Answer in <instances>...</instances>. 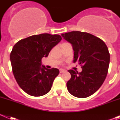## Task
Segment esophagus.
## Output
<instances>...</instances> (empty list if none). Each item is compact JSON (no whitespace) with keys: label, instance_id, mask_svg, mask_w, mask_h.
<instances>
[{"label":"esophagus","instance_id":"obj_1","mask_svg":"<svg viewBox=\"0 0 120 120\" xmlns=\"http://www.w3.org/2000/svg\"><path fill=\"white\" fill-rule=\"evenodd\" d=\"M65 71H66L65 70H64V69H60V70H59V72H60L61 73H64V72H65Z\"/></svg>","mask_w":120,"mask_h":120}]
</instances>
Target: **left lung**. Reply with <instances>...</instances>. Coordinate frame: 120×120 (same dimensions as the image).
<instances>
[{"label":"left lung","mask_w":120,"mask_h":120,"mask_svg":"<svg viewBox=\"0 0 120 120\" xmlns=\"http://www.w3.org/2000/svg\"><path fill=\"white\" fill-rule=\"evenodd\" d=\"M61 35L72 44L73 62L81 65L80 73L70 70L71 79L67 83L68 91L78 98L91 96L100 88L106 77L110 54L103 41L87 32L72 31Z\"/></svg>","instance_id":"8db88e82"}]
</instances>
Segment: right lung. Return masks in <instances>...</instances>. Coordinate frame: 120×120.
I'll use <instances>...</instances> for the list:
<instances>
[{"label":"right lung","mask_w":120,"mask_h":120,"mask_svg":"<svg viewBox=\"0 0 120 120\" xmlns=\"http://www.w3.org/2000/svg\"><path fill=\"white\" fill-rule=\"evenodd\" d=\"M61 40L59 35L41 34L22 39L14 45L10 54L12 72L20 87L29 95L39 97L50 91L59 71L41 66V59L48 56Z\"/></svg>","instance_id":"obj_1"}]
</instances>
